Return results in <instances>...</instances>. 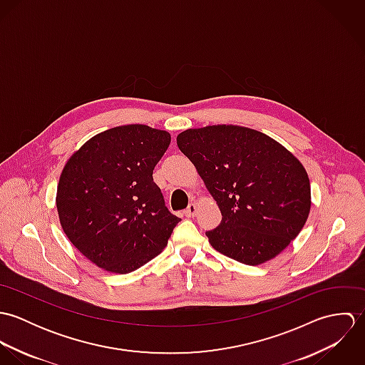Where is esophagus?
<instances>
[{"label":"esophagus","instance_id":"1","mask_svg":"<svg viewBox=\"0 0 365 365\" xmlns=\"http://www.w3.org/2000/svg\"><path fill=\"white\" fill-rule=\"evenodd\" d=\"M197 212H198V208H197V205L195 204H191L188 208L184 210V215L187 216V217H194L195 215H197Z\"/></svg>","mask_w":365,"mask_h":365}]
</instances>
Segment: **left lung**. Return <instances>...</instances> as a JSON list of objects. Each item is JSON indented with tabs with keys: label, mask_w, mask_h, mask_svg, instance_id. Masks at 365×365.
<instances>
[{
	"label": "left lung",
	"mask_w": 365,
	"mask_h": 365,
	"mask_svg": "<svg viewBox=\"0 0 365 365\" xmlns=\"http://www.w3.org/2000/svg\"><path fill=\"white\" fill-rule=\"evenodd\" d=\"M177 145L220 209V225L207 232L215 250L259 265L299 235L311 212V182L281 143L250 128L212 125L181 132Z\"/></svg>",
	"instance_id": "8db88e82"
}]
</instances>
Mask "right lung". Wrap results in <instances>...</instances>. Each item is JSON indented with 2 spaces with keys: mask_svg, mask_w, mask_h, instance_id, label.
<instances>
[{
  "mask_svg": "<svg viewBox=\"0 0 365 365\" xmlns=\"http://www.w3.org/2000/svg\"><path fill=\"white\" fill-rule=\"evenodd\" d=\"M171 136L123 125L87 140L60 174L56 207L73 246L108 272L128 274L155 259L181 220L164 205L153 170Z\"/></svg>",
  "mask_w": 365,
  "mask_h": 365,
  "instance_id": "right-lung-1",
  "label": "right lung"
}]
</instances>
